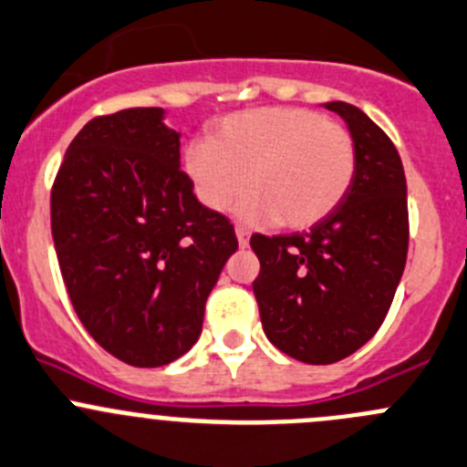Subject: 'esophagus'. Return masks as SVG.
I'll list each match as a JSON object with an SVG mask.
<instances>
[{
	"instance_id": "esophagus-1",
	"label": "esophagus",
	"mask_w": 467,
	"mask_h": 467,
	"mask_svg": "<svg viewBox=\"0 0 467 467\" xmlns=\"http://www.w3.org/2000/svg\"><path fill=\"white\" fill-rule=\"evenodd\" d=\"M236 238H238V245L247 247V243H250V231H247L245 226L238 224V226H236Z\"/></svg>"
}]
</instances>
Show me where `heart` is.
Returning <instances> with one entry per match:
<instances>
[{
    "instance_id": "b5f03b06",
    "label": "heart",
    "mask_w": 467,
    "mask_h": 467,
    "mask_svg": "<svg viewBox=\"0 0 467 467\" xmlns=\"http://www.w3.org/2000/svg\"><path fill=\"white\" fill-rule=\"evenodd\" d=\"M358 170L350 130L307 108H261L213 123L208 141L190 144L185 171L197 197L224 211L247 188L238 211L307 229L348 194Z\"/></svg>"
}]
</instances>
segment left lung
Listing matches in <instances>:
<instances>
[{
    "instance_id": "1",
    "label": "left lung",
    "mask_w": 467,
    "mask_h": 467,
    "mask_svg": "<svg viewBox=\"0 0 467 467\" xmlns=\"http://www.w3.org/2000/svg\"><path fill=\"white\" fill-rule=\"evenodd\" d=\"M348 126L358 170L344 202L307 234L261 236L254 279L264 332L307 364L348 358L379 332L408 256L406 174L397 146L359 108L326 103Z\"/></svg>"
}]
</instances>
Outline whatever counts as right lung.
Segmentation results:
<instances>
[{"mask_svg": "<svg viewBox=\"0 0 467 467\" xmlns=\"http://www.w3.org/2000/svg\"><path fill=\"white\" fill-rule=\"evenodd\" d=\"M179 137L160 108L96 117L52 183V241L75 314L132 367L192 348L208 293L238 250L229 217L194 197Z\"/></svg>", "mask_w": 467, "mask_h": 467, "instance_id": "add662e5", "label": "right lung"}]
</instances>
